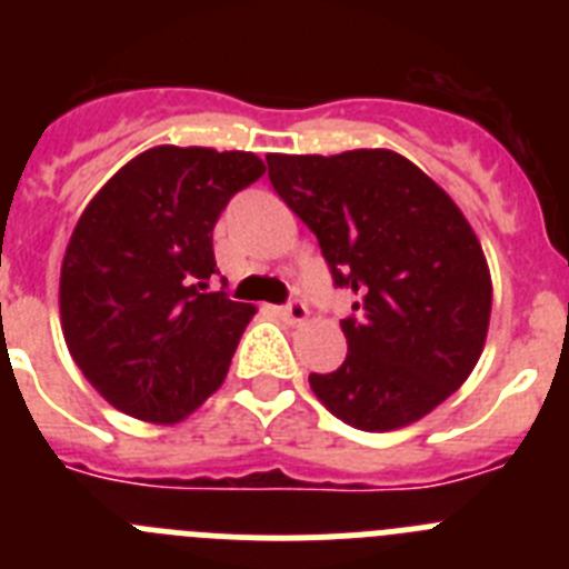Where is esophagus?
Segmentation results:
<instances>
[{"instance_id":"esophagus-1","label":"esophagus","mask_w":569,"mask_h":569,"mask_svg":"<svg viewBox=\"0 0 569 569\" xmlns=\"http://www.w3.org/2000/svg\"><path fill=\"white\" fill-rule=\"evenodd\" d=\"M279 313H281V319L290 321V325H305L310 316V310H308V305H301V301H288V305L279 310Z\"/></svg>"}]
</instances>
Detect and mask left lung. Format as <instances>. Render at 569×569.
Listing matches in <instances>:
<instances>
[{
    "mask_svg": "<svg viewBox=\"0 0 569 569\" xmlns=\"http://www.w3.org/2000/svg\"><path fill=\"white\" fill-rule=\"evenodd\" d=\"M268 176L356 296L347 359L310 373L316 399L367 433L425 419L465 385L490 328V268L459 204L387 148L270 153Z\"/></svg>",
    "mask_w": 569,
    "mask_h": 569,
    "instance_id": "1",
    "label": "left lung"
}]
</instances>
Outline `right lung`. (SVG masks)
<instances>
[{
    "mask_svg": "<svg viewBox=\"0 0 569 569\" xmlns=\"http://www.w3.org/2000/svg\"><path fill=\"white\" fill-rule=\"evenodd\" d=\"M264 162L159 144L116 170L79 216L59 276L70 356L108 405L179 425L222 387L256 308L219 290L213 224Z\"/></svg>",
    "mask_w": 569,
    "mask_h": 569,
    "instance_id": "right-lung-1",
    "label": "right lung"
}]
</instances>
